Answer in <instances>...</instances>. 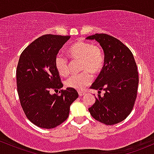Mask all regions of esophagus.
Instances as JSON below:
<instances>
[{"label": "esophagus", "instance_id": "esophagus-1", "mask_svg": "<svg viewBox=\"0 0 154 154\" xmlns=\"http://www.w3.org/2000/svg\"><path fill=\"white\" fill-rule=\"evenodd\" d=\"M84 94H85V92H84V91H79V96H83Z\"/></svg>", "mask_w": 154, "mask_h": 154}]
</instances>
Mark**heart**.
<instances>
[{
  "label": "heart",
  "mask_w": 154,
  "mask_h": 154,
  "mask_svg": "<svg viewBox=\"0 0 154 154\" xmlns=\"http://www.w3.org/2000/svg\"><path fill=\"white\" fill-rule=\"evenodd\" d=\"M67 53L72 60H79V74L69 77L65 82L67 87L82 90L92 82L93 74L101 71L105 64L103 50L98 45L90 42L78 41L68 48ZM54 66L57 71L62 76H67L70 72V62L62 54H57L54 58Z\"/></svg>",
  "instance_id": "obj_1"
}]
</instances>
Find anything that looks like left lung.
I'll use <instances>...</instances> for the list:
<instances>
[{
	"mask_svg": "<svg viewBox=\"0 0 154 154\" xmlns=\"http://www.w3.org/2000/svg\"><path fill=\"white\" fill-rule=\"evenodd\" d=\"M86 39H95L105 53L104 66L90 88L105 92L95 97L89 111L101 123L118 124L129 115L137 97L139 76L134 56L122 41L108 34L96 33Z\"/></svg>",
	"mask_w": 154,
	"mask_h": 154,
	"instance_id": "1",
	"label": "left lung"
}]
</instances>
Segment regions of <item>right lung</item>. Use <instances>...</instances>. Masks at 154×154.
I'll return each instance as SVG.
<instances>
[{"label":"right lung","mask_w":154,"mask_h":154,"mask_svg":"<svg viewBox=\"0 0 154 154\" xmlns=\"http://www.w3.org/2000/svg\"><path fill=\"white\" fill-rule=\"evenodd\" d=\"M70 35L46 34L24 49L17 67L19 99L27 119L38 127L52 129L63 123L70 106L79 97L72 88L62 89L63 84L54 66L59 50ZM60 90V94L50 91Z\"/></svg>","instance_id":"right-lung-1"}]
</instances>
